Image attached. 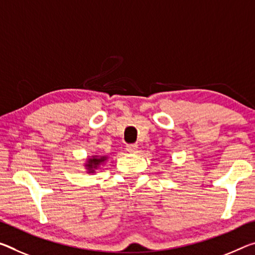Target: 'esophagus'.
Instances as JSON below:
<instances>
[{"mask_svg": "<svg viewBox=\"0 0 255 255\" xmlns=\"http://www.w3.org/2000/svg\"><path fill=\"white\" fill-rule=\"evenodd\" d=\"M126 149L129 153H136L137 149H138V146L136 144H129L126 146Z\"/></svg>", "mask_w": 255, "mask_h": 255, "instance_id": "esophagus-1", "label": "esophagus"}]
</instances>
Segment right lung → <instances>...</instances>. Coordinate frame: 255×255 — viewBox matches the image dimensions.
Listing matches in <instances>:
<instances>
[{
  "label": "right lung",
  "instance_id": "right-lung-1",
  "mask_svg": "<svg viewBox=\"0 0 255 255\" xmlns=\"http://www.w3.org/2000/svg\"><path fill=\"white\" fill-rule=\"evenodd\" d=\"M108 155H99L94 154L90 156L85 163V168H86L87 173H95L98 169H100L102 165L108 161Z\"/></svg>",
  "mask_w": 255,
  "mask_h": 255
}]
</instances>
